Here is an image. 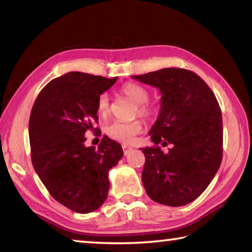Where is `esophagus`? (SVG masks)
<instances>
[{
	"label": "esophagus",
	"instance_id": "34e87169",
	"mask_svg": "<svg viewBox=\"0 0 252 252\" xmlns=\"http://www.w3.org/2000/svg\"><path fill=\"white\" fill-rule=\"evenodd\" d=\"M122 149H123V153H125L126 156L132 150L131 147H127V146H126V144H125V146H122Z\"/></svg>",
	"mask_w": 252,
	"mask_h": 252
}]
</instances>
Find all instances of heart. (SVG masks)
<instances>
[{"mask_svg": "<svg viewBox=\"0 0 252 252\" xmlns=\"http://www.w3.org/2000/svg\"><path fill=\"white\" fill-rule=\"evenodd\" d=\"M121 93L127 99L135 103L134 114L150 119L156 112L155 106L148 102L150 93L148 89L139 83H126L121 88ZM96 112L101 118H106L110 113V100L106 93H102L96 101ZM142 122L140 120H133L130 122L113 121L105 126L106 135L112 140L122 142L131 143L135 135L141 133Z\"/></svg>", "mask_w": 252, "mask_h": 252, "instance_id": "1", "label": "heart"}]
</instances>
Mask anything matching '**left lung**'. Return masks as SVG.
Returning <instances> with one entry per match:
<instances>
[{"label":"left lung","mask_w":252,"mask_h":252,"mask_svg":"<svg viewBox=\"0 0 252 252\" xmlns=\"http://www.w3.org/2000/svg\"><path fill=\"white\" fill-rule=\"evenodd\" d=\"M132 78L156 87L161 110L150 134L155 147L141 149L142 182L153 201L190 203L210 185L222 160V116L208 84L192 71L168 67ZM162 146H170L168 152Z\"/></svg>","instance_id":"obj_1"}]
</instances>
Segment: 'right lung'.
I'll list each match as a JSON object with an SVG mask.
<instances>
[{
    "label": "right lung",
    "instance_id": "obj_1",
    "mask_svg": "<svg viewBox=\"0 0 252 252\" xmlns=\"http://www.w3.org/2000/svg\"><path fill=\"white\" fill-rule=\"evenodd\" d=\"M117 79L69 72L50 81L34 102L29 122L32 164L50 194L72 211L89 213L103 204L109 170L123 156L120 144L106 135L97 149L84 146L85 132L99 131L93 127L97 97Z\"/></svg>",
    "mask_w": 252,
    "mask_h": 252
}]
</instances>
